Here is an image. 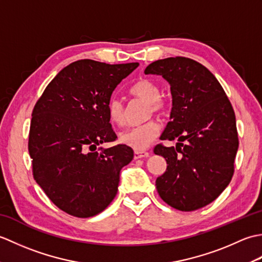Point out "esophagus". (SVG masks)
<instances>
[{
    "label": "esophagus",
    "mask_w": 262,
    "mask_h": 262,
    "mask_svg": "<svg viewBox=\"0 0 262 262\" xmlns=\"http://www.w3.org/2000/svg\"><path fill=\"white\" fill-rule=\"evenodd\" d=\"M149 157V153L145 152V151H135L134 152V159H143V158H147Z\"/></svg>",
    "instance_id": "esophagus-1"
}]
</instances>
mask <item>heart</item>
I'll return each mask as SVG.
<instances>
[{"label": "heart", "instance_id": "heart-1", "mask_svg": "<svg viewBox=\"0 0 262 262\" xmlns=\"http://www.w3.org/2000/svg\"><path fill=\"white\" fill-rule=\"evenodd\" d=\"M130 93L148 102L147 117L153 114L163 116L168 110V102L160 96L159 85L151 79H141L130 89ZM108 116L110 121L116 126H122L126 121L125 104L120 98H113L108 102ZM160 133V125L157 120L151 119L144 124L127 128L120 133L119 140L122 144L134 148L135 151H143L149 146Z\"/></svg>", "mask_w": 262, "mask_h": 262}]
</instances>
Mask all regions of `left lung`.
<instances>
[{
    "label": "left lung",
    "mask_w": 262,
    "mask_h": 262,
    "mask_svg": "<svg viewBox=\"0 0 262 262\" xmlns=\"http://www.w3.org/2000/svg\"><path fill=\"white\" fill-rule=\"evenodd\" d=\"M144 73L162 75L169 82L172 110L160 138L179 141L176 147H154L168 164L155 181L158 192L178 210L202 208L223 192L234 173L238 147L234 110L213 73L191 58L155 60Z\"/></svg>",
    "instance_id": "left-lung-1"
}]
</instances>
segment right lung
<instances>
[{
    "mask_svg": "<svg viewBox=\"0 0 262 262\" xmlns=\"http://www.w3.org/2000/svg\"><path fill=\"white\" fill-rule=\"evenodd\" d=\"M137 66L76 60L54 77L33 107L28 142L32 174L65 213L91 217L116 197L120 170L134 152L122 144L97 146L117 140L108 102Z\"/></svg>",
    "mask_w": 262,
    "mask_h": 262,
    "instance_id": "1",
    "label": "right lung"
}]
</instances>
